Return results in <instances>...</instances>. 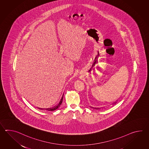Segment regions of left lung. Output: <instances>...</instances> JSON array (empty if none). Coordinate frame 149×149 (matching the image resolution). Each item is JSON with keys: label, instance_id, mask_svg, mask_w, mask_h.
<instances>
[{"label": "left lung", "instance_id": "8db88e82", "mask_svg": "<svg viewBox=\"0 0 149 149\" xmlns=\"http://www.w3.org/2000/svg\"><path fill=\"white\" fill-rule=\"evenodd\" d=\"M95 109H96V108H95Z\"/></svg>", "mask_w": 149, "mask_h": 149}]
</instances>
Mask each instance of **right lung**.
<instances>
[{
  "mask_svg": "<svg viewBox=\"0 0 149 149\" xmlns=\"http://www.w3.org/2000/svg\"><path fill=\"white\" fill-rule=\"evenodd\" d=\"M63 95L62 96V98L61 99L60 102V103L57 105H56V106H55L54 107H53V108H49V109H46V110H48V111H54V110H56L58 108V107L60 106L61 104H62V101H63Z\"/></svg>",
  "mask_w": 149,
  "mask_h": 149,
  "instance_id": "obj_1",
  "label": "right lung"
}]
</instances>
